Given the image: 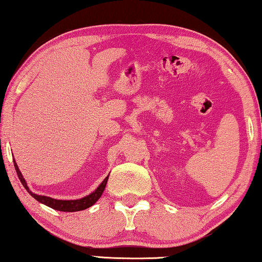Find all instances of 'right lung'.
Returning <instances> with one entry per match:
<instances>
[{
    "label": "right lung",
    "instance_id": "add662e5",
    "mask_svg": "<svg viewBox=\"0 0 262 262\" xmlns=\"http://www.w3.org/2000/svg\"><path fill=\"white\" fill-rule=\"evenodd\" d=\"M13 164H14V169H16V171H17L18 178L20 179L23 186L25 187V189L29 192V195L33 196L34 199L39 202V203L47 205V206H49V208H51L53 210L62 211V212H76V211H82V210L90 208V206L95 204L96 202L101 197L103 190H105V187L107 185L108 177H110V176H107L105 179H103L101 184L97 187V189L95 191H92L90 195L82 197V199H80V200H68V201L56 200V199H52V197L37 195V194H35V192H33L31 189H29V187L27 186V182H26V180H25V178L23 177L21 172H20V170H19L17 163L14 160H13Z\"/></svg>",
    "mask_w": 262,
    "mask_h": 262
}]
</instances>
